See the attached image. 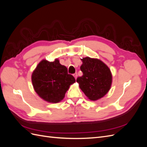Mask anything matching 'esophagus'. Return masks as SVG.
<instances>
[{"label":"esophagus","mask_w":147,"mask_h":147,"mask_svg":"<svg viewBox=\"0 0 147 147\" xmlns=\"http://www.w3.org/2000/svg\"><path fill=\"white\" fill-rule=\"evenodd\" d=\"M77 76H78V75H77V73H75V74H74V77H75V79H77Z\"/></svg>","instance_id":"esophagus-1"}]
</instances>
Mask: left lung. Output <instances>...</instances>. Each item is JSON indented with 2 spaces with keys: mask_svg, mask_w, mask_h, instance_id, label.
<instances>
[{
  "mask_svg": "<svg viewBox=\"0 0 147 147\" xmlns=\"http://www.w3.org/2000/svg\"><path fill=\"white\" fill-rule=\"evenodd\" d=\"M82 77L77 82L88 99L98 100L110 90L112 82V75L108 66L98 59L86 57L81 59Z\"/></svg>",
  "mask_w": 147,
  "mask_h": 147,
  "instance_id": "left-lung-1",
  "label": "left lung"
}]
</instances>
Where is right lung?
<instances>
[{
	"mask_svg": "<svg viewBox=\"0 0 147 147\" xmlns=\"http://www.w3.org/2000/svg\"><path fill=\"white\" fill-rule=\"evenodd\" d=\"M32 82L35 91L42 99L50 103H57L64 99L75 79L57 59L53 62L43 59L34 70Z\"/></svg>",
	"mask_w": 147,
	"mask_h": 147,
	"instance_id": "obj_1",
	"label": "right lung"
}]
</instances>
